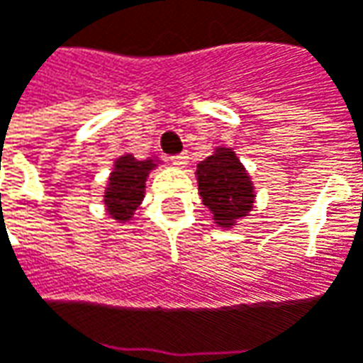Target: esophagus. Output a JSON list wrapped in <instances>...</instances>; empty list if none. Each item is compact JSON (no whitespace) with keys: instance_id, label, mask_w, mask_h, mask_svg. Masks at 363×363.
<instances>
[{"instance_id":"obj_1","label":"esophagus","mask_w":363,"mask_h":363,"mask_svg":"<svg viewBox=\"0 0 363 363\" xmlns=\"http://www.w3.org/2000/svg\"><path fill=\"white\" fill-rule=\"evenodd\" d=\"M186 161H189V155H186V152H181V155H174V157H171V162L174 164V167H184Z\"/></svg>"}]
</instances>
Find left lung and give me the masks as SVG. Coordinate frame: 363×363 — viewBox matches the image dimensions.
<instances>
[{"label": "left lung", "mask_w": 363, "mask_h": 363, "mask_svg": "<svg viewBox=\"0 0 363 363\" xmlns=\"http://www.w3.org/2000/svg\"><path fill=\"white\" fill-rule=\"evenodd\" d=\"M202 204L208 206L218 226H233L234 220L250 213L254 189L234 150L216 149L196 167Z\"/></svg>", "instance_id": "obj_1"}]
</instances>
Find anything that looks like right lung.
<instances>
[{"label": "right lung", "instance_id": "right-lung-1", "mask_svg": "<svg viewBox=\"0 0 363 363\" xmlns=\"http://www.w3.org/2000/svg\"><path fill=\"white\" fill-rule=\"evenodd\" d=\"M152 169L155 162L137 161L133 155L117 159L115 171L111 172L109 189L105 192V204L115 220L127 223L130 214L137 211L145 194V181Z\"/></svg>", "mask_w": 363, "mask_h": 363}]
</instances>
